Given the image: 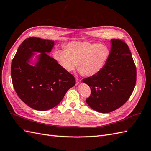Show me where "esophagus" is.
Instances as JSON below:
<instances>
[{
  "instance_id": "obj_1",
  "label": "esophagus",
  "mask_w": 151,
  "mask_h": 151,
  "mask_svg": "<svg viewBox=\"0 0 151 151\" xmlns=\"http://www.w3.org/2000/svg\"><path fill=\"white\" fill-rule=\"evenodd\" d=\"M81 83V80L79 79H76V85H78Z\"/></svg>"
}]
</instances>
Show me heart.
Instances as JSON below:
<instances>
[{
    "instance_id": "b5f03b06",
    "label": "heart",
    "mask_w": 151,
    "mask_h": 151,
    "mask_svg": "<svg viewBox=\"0 0 151 151\" xmlns=\"http://www.w3.org/2000/svg\"><path fill=\"white\" fill-rule=\"evenodd\" d=\"M54 58L66 71L70 72L76 66L81 74L91 77L101 71L107 63L109 50L104 45L89 42H72L64 50H56Z\"/></svg>"
}]
</instances>
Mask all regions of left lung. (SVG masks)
Returning a JSON list of instances; mask_svg holds the SVG:
<instances>
[{
    "label": "left lung",
    "mask_w": 151,
    "mask_h": 151,
    "mask_svg": "<svg viewBox=\"0 0 151 151\" xmlns=\"http://www.w3.org/2000/svg\"><path fill=\"white\" fill-rule=\"evenodd\" d=\"M108 60L97 74L83 80L91 88L87 104L98 112L115 111L124 104L134 89L137 71L127 44L120 39H111Z\"/></svg>",
    "instance_id": "obj_1"
}]
</instances>
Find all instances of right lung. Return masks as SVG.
Returning <instances> with one entry per match:
<instances>
[{"mask_svg": "<svg viewBox=\"0 0 151 151\" xmlns=\"http://www.w3.org/2000/svg\"><path fill=\"white\" fill-rule=\"evenodd\" d=\"M54 42L36 37L26 38L18 48L11 63L13 87L29 107L46 111L56 106L76 84L74 76L50 57ZM35 52H41L35 66L29 63Z\"/></svg>", "mask_w": 151, "mask_h": 151, "instance_id": "add662e5", "label": "right lung"}]
</instances>
